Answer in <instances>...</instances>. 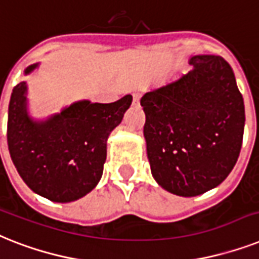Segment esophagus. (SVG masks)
I'll return each mask as SVG.
<instances>
[{"label":"esophagus","instance_id":"1","mask_svg":"<svg viewBox=\"0 0 259 259\" xmlns=\"http://www.w3.org/2000/svg\"><path fill=\"white\" fill-rule=\"evenodd\" d=\"M140 98H141L140 94H133V104L134 105L140 104Z\"/></svg>","mask_w":259,"mask_h":259}]
</instances>
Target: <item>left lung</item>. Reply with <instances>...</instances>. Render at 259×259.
I'll return each mask as SVG.
<instances>
[{
	"label": "left lung",
	"mask_w": 259,
	"mask_h": 259,
	"mask_svg": "<svg viewBox=\"0 0 259 259\" xmlns=\"http://www.w3.org/2000/svg\"><path fill=\"white\" fill-rule=\"evenodd\" d=\"M188 74L141 98L151 174L171 194L217 188L242 146L245 105L232 66L220 56H193Z\"/></svg>",
	"instance_id": "obj_1"
}]
</instances>
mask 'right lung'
<instances>
[{
    "mask_svg": "<svg viewBox=\"0 0 259 259\" xmlns=\"http://www.w3.org/2000/svg\"><path fill=\"white\" fill-rule=\"evenodd\" d=\"M38 66H27L25 75ZM26 96L22 81L13 89L8 113V146L17 171L31 190L53 202L82 198L100 182L108 138L133 97L111 104L77 101L46 119H34Z\"/></svg>",
    "mask_w": 259,
    "mask_h": 259,
    "instance_id": "add662e5",
    "label": "right lung"
}]
</instances>
